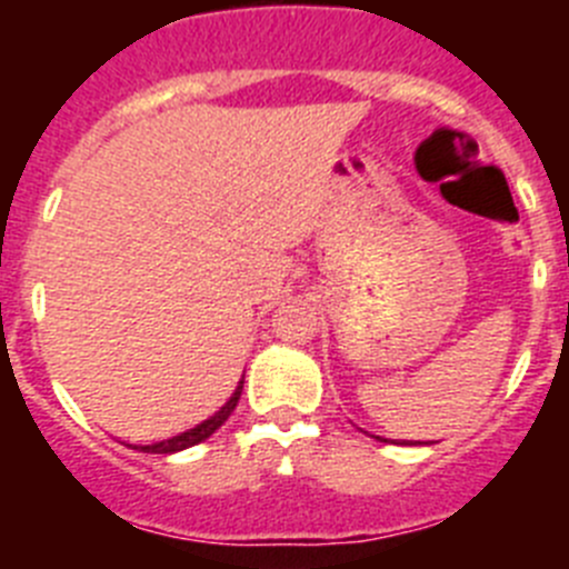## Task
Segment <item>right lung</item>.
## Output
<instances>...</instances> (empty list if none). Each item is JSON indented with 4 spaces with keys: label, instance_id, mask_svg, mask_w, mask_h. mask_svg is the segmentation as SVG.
Wrapping results in <instances>:
<instances>
[{
    "label": "right lung",
    "instance_id": "add662e5",
    "mask_svg": "<svg viewBox=\"0 0 569 569\" xmlns=\"http://www.w3.org/2000/svg\"><path fill=\"white\" fill-rule=\"evenodd\" d=\"M241 387H244V381H239V387H236V393L230 396L228 405H224L216 416H210L208 421L196 425L193 430H188V433H182V436H173V439H168V441H156V445L142 447V453H179V450H184V447H193V445H199V441L210 439V436H213L216 430H219V427L230 419V413L236 410V405H239Z\"/></svg>",
    "mask_w": 569,
    "mask_h": 569
}]
</instances>
